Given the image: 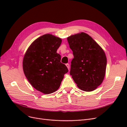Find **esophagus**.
Returning <instances> with one entry per match:
<instances>
[{"instance_id":"esophagus-1","label":"esophagus","mask_w":127,"mask_h":127,"mask_svg":"<svg viewBox=\"0 0 127 127\" xmlns=\"http://www.w3.org/2000/svg\"><path fill=\"white\" fill-rule=\"evenodd\" d=\"M66 66H67V68H68V70H69V64L68 63H67V64H66Z\"/></svg>"}]
</instances>
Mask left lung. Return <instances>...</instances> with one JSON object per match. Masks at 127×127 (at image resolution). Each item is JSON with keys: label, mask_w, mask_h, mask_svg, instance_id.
I'll use <instances>...</instances> for the list:
<instances>
[{"label": "left lung", "mask_w": 127, "mask_h": 127, "mask_svg": "<svg viewBox=\"0 0 127 127\" xmlns=\"http://www.w3.org/2000/svg\"><path fill=\"white\" fill-rule=\"evenodd\" d=\"M74 58L70 75L82 91L91 92L101 84L105 76L106 58L102 49L85 33L67 37Z\"/></svg>", "instance_id": "8db88e82"}]
</instances>
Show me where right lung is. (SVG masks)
<instances>
[{
    "instance_id": "add662e5",
    "label": "right lung",
    "mask_w": 127,
    "mask_h": 127,
    "mask_svg": "<svg viewBox=\"0 0 127 127\" xmlns=\"http://www.w3.org/2000/svg\"><path fill=\"white\" fill-rule=\"evenodd\" d=\"M61 42L59 37L44 34L31 44L24 58L25 76L33 88L45 94L56 91L68 71L57 53Z\"/></svg>"
}]
</instances>
